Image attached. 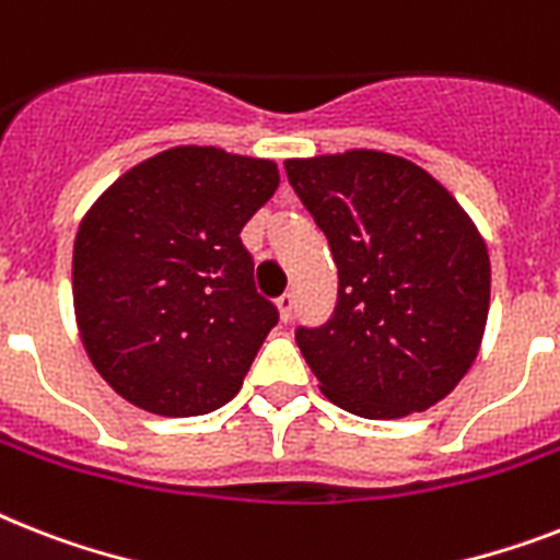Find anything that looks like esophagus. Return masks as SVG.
I'll list each match as a JSON object with an SVG mask.
<instances>
[{"mask_svg":"<svg viewBox=\"0 0 560 560\" xmlns=\"http://www.w3.org/2000/svg\"><path fill=\"white\" fill-rule=\"evenodd\" d=\"M276 307H279V313H281V322H290V316H293V307H295L293 293H281L279 299H276Z\"/></svg>","mask_w":560,"mask_h":560,"instance_id":"34e87169","label":"esophagus"}]
</instances>
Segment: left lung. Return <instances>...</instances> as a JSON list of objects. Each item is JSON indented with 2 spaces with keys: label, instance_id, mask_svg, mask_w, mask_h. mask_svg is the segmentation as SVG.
Wrapping results in <instances>:
<instances>
[{
  "label": "left lung",
  "instance_id": "8db88e82",
  "mask_svg": "<svg viewBox=\"0 0 560 560\" xmlns=\"http://www.w3.org/2000/svg\"><path fill=\"white\" fill-rule=\"evenodd\" d=\"M334 253L330 319L295 327L322 394L368 420L425 411L460 383L489 316V253L425 170L371 149L284 163Z\"/></svg>",
  "mask_w": 560,
  "mask_h": 560
}]
</instances>
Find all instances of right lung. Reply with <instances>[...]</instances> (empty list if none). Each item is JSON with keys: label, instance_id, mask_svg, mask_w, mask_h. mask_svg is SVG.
<instances>
[{"label": "right lung", "instance_id": "obj_1", "mask_svg": "<svg viewBox=\"0 0 560 560\" xmlns=\"http://www.w3.org/2000/svg\"><path fill=\"white\" fill-rule=\"evenodd\" d=\"M279 186L272 161L177 147L129 170L74 241L85 351L131 406L198 417L238 394L279 311L241 230Z\"/></svg>", "mask_w": 560, "mask_h": 560}]
</instances>
